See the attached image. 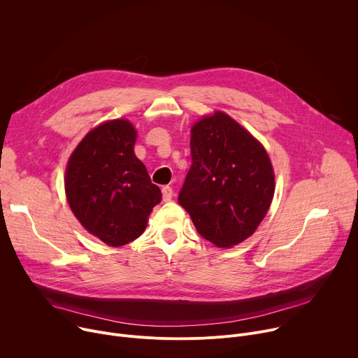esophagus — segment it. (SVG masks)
Here are the masks:
<instances>
[{"instance_id": "34e87169", "label": "esophagus", "mask_w": 358, "mask_h": 358, "mask_svg": "<svg viewBox=\"0 0 358 358\" xmlns=\"http://www.w3.org/2000/svg\"><path fill=\"white\" fill-rule=\"evenodd\" d=\"M171 199H173V188L170 185L162 187V200L171 201Z\"/></svg>"}]
</instances>
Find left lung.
I'll use <instances>...</instances> for the list:
<instances>
[{"label":"left lung","instance_id":"1","mask_svg":"<svg viewBox=\"0 0 358 358\" xmlns=\"http://www.w3.org/2000/svg\"><path fill=\"white\" fill-rule=\"evenodd\" d=\"M191 167L178 203L201 237L217 247L247 240L266 217L275 181L266 148L225 113L191 128Z\"/></svg>","mask_w":358,"mask_h":358}]
</instances>
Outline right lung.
Segmentation results:
<instances>
[{
    "instance_id": "obj_1",
    "label": "right lung",
    "mask_w": 358,
    "mask_h": 358,
    "mask_svg": "<svg viewBox=\"0 0 358 358\" xmlns=\"http://www.w3.org/2000/svg\"><path fill=\"white\" fill-rule=\"evenodd\" d=\"M136 140L128 120L103 122L83 138L67 164L64 184L74 215L111 247L138 238L161 201V189L134 154Z\"/></svg>"
}]
</instances>
